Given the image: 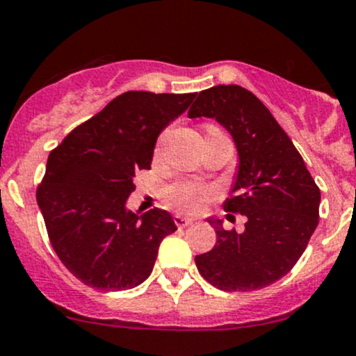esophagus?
<instances>
[{
  "label": "esophagus",
  "mask_w": 356,
  "mask_h": 356,
  "mask_svg": "<svg viewBox=\"0 0 356 356\" xmlns=\"http://www.w3.org/2000/svg\"><path fill=\"white\" fill-rule=\"evenodd\" d=\"M174 222L179 226V228H186V226L193 225V220H191V218H186V216H181V214H177V216L174 218Z\"/></svg>",
  "instance_id": "esophagus-1"
}]
</instances>
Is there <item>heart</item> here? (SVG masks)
Returning a JSON list of instances; mask_svg holds the SVG:
<instances>
[{
  "instance_id": "obj_1",
  "label": "heart",
  "mask_w": 356,
  "mask_h": 356,
  "mask_svg": "<svg viewBox=\"0 0 356 356\" xmlns=\"http://www.w3.org/2000/svg\"><path fill=\"white\" fill-rule=\"evenodd\" d=\"M211 130L218 128L211 127ZM211 194L209 187L197 184V182H177L165 189V201L172 208L184 211V213H196L201 209L204 199Z\"/></svg>"
}]
</instances>
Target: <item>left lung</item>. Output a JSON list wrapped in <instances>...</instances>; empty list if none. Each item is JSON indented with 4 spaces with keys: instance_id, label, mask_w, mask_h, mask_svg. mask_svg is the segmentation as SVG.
I'll list each match as a JSON object with an SVG mask.
<instances>
[{
    "instance_id": "obj_1",
    "label": "left lung",
    "mask_w": 356,
    "mask_h": 356,
    "mask_svg": "<svg viewBox=\"0 0 356 356\" xmlns=\"http://www.w3.org/2000/svg\"><path fill=\"white\" fill-rule=\"evenodd\" d=\"M187 116L214 118L233 136L238 170L222 208L247 216L241 233L208 218L216 245L196 257L197 270L221 291L270 286L291 272L309 243L319 221V187L292 140L248 89H204Z\"/></svg>"
}]
</instances>
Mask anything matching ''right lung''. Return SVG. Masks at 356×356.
<instances>
[{
	"label": "right lung",
	"mask_w": 356,
	"mask_h": 356,
	"mask_svg": "<svg viewBox=\"0 0 356 356\" xmlns=\"http://www.w3.org/2000/svg\"><path fill=\"white\" fill-rule=\"evenodd\" d=\"M196 95L123 92L50 152L38 208L57 257L86 286H140L152 273L160 241L177 229L167 211L135 214L127 199L135 172L150 169L159 135Z\"/></svg>",
	"instance_id": "obj_1"
}]
</instances>
